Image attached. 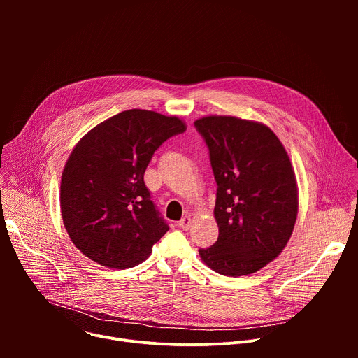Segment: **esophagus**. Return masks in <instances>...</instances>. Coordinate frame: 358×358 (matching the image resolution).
<instances>
[{"instance_id":"34e87169","label":"esophagus","mask_w":358,"mask_h":358,"mask_svg":"<svg viewBox=\"0 0 358 358\" xmlns=\"http://www.w3.org/2000/svg\"><path fill=\"white\" fill-rule=\"evenodd\" d=\"M189 225H191V217H189V215H185V217H182V218L178 221V227H180L181 229H184V231H187V229L189 228Z\"/></svg>"}]
</instances>
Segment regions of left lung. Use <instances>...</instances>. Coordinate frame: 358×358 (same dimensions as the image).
I'll list each match as a JSON object with an SVG mask.
<instances>
[{"label": "left lung", "mask_w": 358, "mask_h": 358, "mask_svg": "<svg viewBox=\"0 0 358 358\" xmlns=\"http://www.w3.org/2000/svg\"><path fill=\"white\" fill-rule=\"evenodd\" d=\"M194 126L210 148L218 185L220 235L198 250L201 261L224 276L258 272L279 257L296 224L299 188L290 159L264 123L213 115Z\"/></svg>", "instance_id": "1"}]
</instances>
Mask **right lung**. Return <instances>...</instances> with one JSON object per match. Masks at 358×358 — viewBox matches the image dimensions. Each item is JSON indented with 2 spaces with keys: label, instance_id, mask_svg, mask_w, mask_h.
<instances>
[{
  "label": "right lung",
  "instance_id": "add662e5",
  "mask_svg": "<svg viewBox=\"0 0 358 358\" xmlns=\"http://www.w3.org/2000/svg\"><path fill=\"white\" fill-rule=\"evenodd\" d=\"M184 120L124 110L87 131L73 147L61 180V214L73 245L90 261L133 268L169 231L144 184L155 151L185 131Z\"/></svg>",
  "mask_w": 358,
  "mask_h": 358
}]
</instances>
